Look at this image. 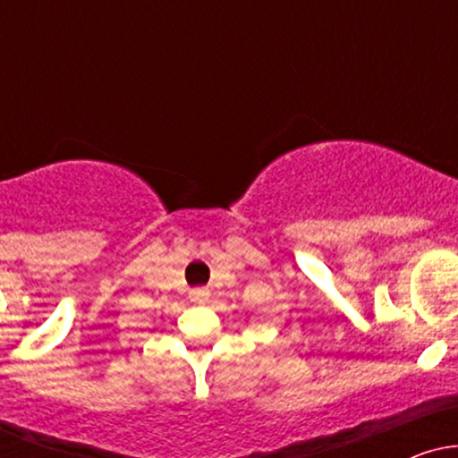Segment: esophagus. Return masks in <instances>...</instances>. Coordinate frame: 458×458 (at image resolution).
Returning a JSON list of instances; mask_svg holds the SVG:
<instances>
[{
	"label": "esophagus",
	"mask_w": 458,
	"mask_h": 458,
	"mask_svg": "<svg viewBox=\"0 0 458 458\" xmlns=\"http://www.w3.org/2000/svg\"><path fill=\"white\" fill-rule=\"evenodd\" d=\"M193 295H196V299H202V297H207V293H202V291H198V293H193Z\"/></svg>",
	"instance_id": "1"
}]
</instances>
